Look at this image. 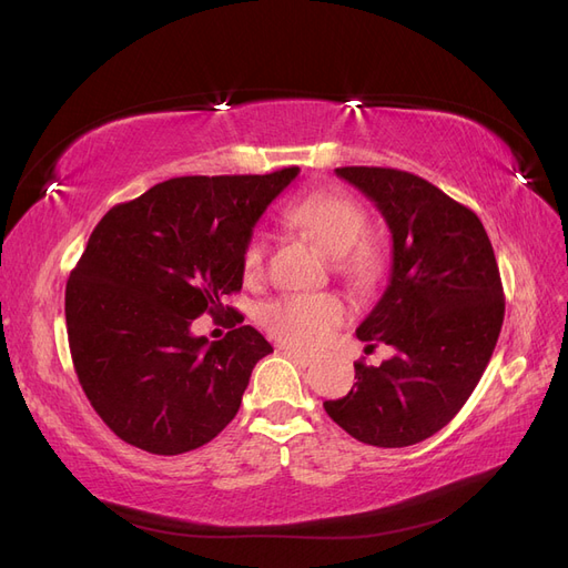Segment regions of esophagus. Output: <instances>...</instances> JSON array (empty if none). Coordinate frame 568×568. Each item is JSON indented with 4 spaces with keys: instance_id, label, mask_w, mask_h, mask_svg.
<instances>
[{
    "instance_id": "esophagus-1",
    "label": "esophagus",
    "mask_w": 568,
    "mask_h": 568,
    "mask_svg": "<svg viewBox=\"0 0 568 568\" xmlns=\"http://www.w3.org/2000/svg\"><path fill=\"white\" fill-rule=\"evenodd\" d=\"M284 355H286L288 359H294V363H296V365H301V367L313 365V355L301 353V351H296V348H284Z\"/></svg>"
}]
</instances>
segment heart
<instances>
[{
	"label": "heart",
	"instance_id": "1",
	"mask_svg": "<svg viewBox=\"0 0 568 568\" xmlns=\"http://www.w3.org/2000/svg\"><path fill=\"white\" fill-rule=\"evenodd\" d=\"M284 222L336 257L338 272L351 284L369 286L382 274V253L365 236L367 213L355 199L338 192L305 194L286 205ZM263 261V236H253L244 251L246 272H257ZM346 315V305L332 294H286L263 307V324L286 346L313 351L332 336Z\"/></svg>",
	"mask_w": 568,
	"mask_h": 568
}]
</instances>
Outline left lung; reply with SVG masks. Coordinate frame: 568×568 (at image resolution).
I'll return each mask as SVG.
<instances>
[{
  "label": "left lung",
  "instance_id": "1",
  "mask_svg": "<svg viewBox=\"0 0 568 568\" xmlns=\"http://www.w3.org/2000/svg\"><path fill=\"white\" fill-rule=\"evenodd\" d=\"M336 175L376 203L393 234L390 282L357 338L395 355L355 363L351 393L324 409L359 443L405 448L440 432L484 376L505 320L500 270L478 215L432 182L374 165Z\"/></svg>",
  "mask_w": 568,
  "mask_h": 568
}]
</instances>
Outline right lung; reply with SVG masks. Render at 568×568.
<instances>
[{
    "label": "right lung",
    "instance_id": "obj_1",
    "mask_svg": "<svg viewBox=\"0 0 568 568\" xmlns=\"http://www.w3.org/2000/svg\"><path fill=\"white\" fill-rule=\"evenodd\" d=\"M296 175L175 178L99 220L65 284V326L78 382L118 438L182 455L234 419L272 346L248 324L209 343L192 322L236 315L222 298L242 291L253 225Z\"/></svg>",
    "mask_w": 568,
    "mask_h": 568
}]
</instances>
